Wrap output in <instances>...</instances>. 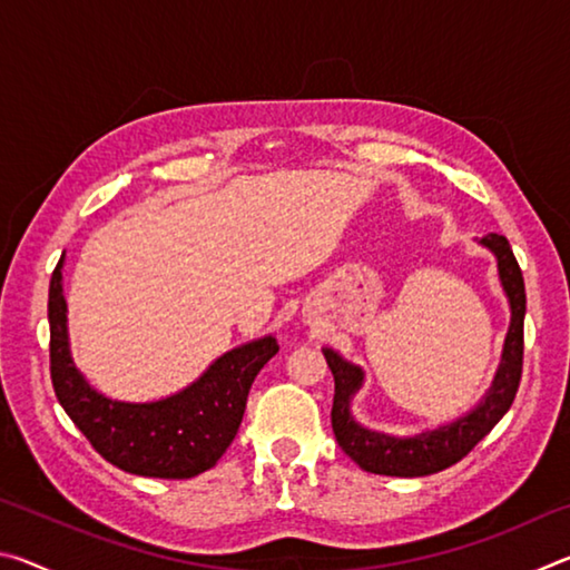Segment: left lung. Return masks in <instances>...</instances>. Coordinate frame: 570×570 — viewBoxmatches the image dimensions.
<instances>
[{
	"instance_id": "left-lung-1",
	"label": "left lung",
	"mask_w": 570,
	"mask_h": 570,
	"mask_svg": "<svg viewBox=\"0 0 570 570\" xmlns=\"http://www.w3.org/2000/svg\"><path fill=\"white\" fill-rule=\"evenodd\" d=\"M498 256L500 282L510 302V330L505 336L503 362L495 374L485 402L445 428L422 432L417 438H390L382 432H372L356 424L350 412L352 394L360 390L362 370L344 362L334 350H324L326 364L334 374V404H332V430L340 448L356 465L374 475L392 478H422L455 465L478 442L495 428L500 417L510 410L515 400L520 374H523V320H525V284L523 272L513 256L505 236L490 234L480 240Z\"/></svg>"
}]
</instances>
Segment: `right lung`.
<instances>
[{"mask_svg": "<svg viewBox=\"0 0 570 570\" xmlns=\"http://www.w3.org/2000/svg\"><path fill=\"white\" fill-rule=\"evenodd\" d=\"M60 268L62 258L52 272L47 302L50 377L77 430L110 465L132 475L186 480L214 468L236 438L256 374L278 352L274 336L226 352L204 377L173 397L146 404L108 400L72 364Z\"/></svg>", "mask_w": 570, "mask_h": 570, "instance_id": "obj_1", "label": "right lung"}]
</instances>
